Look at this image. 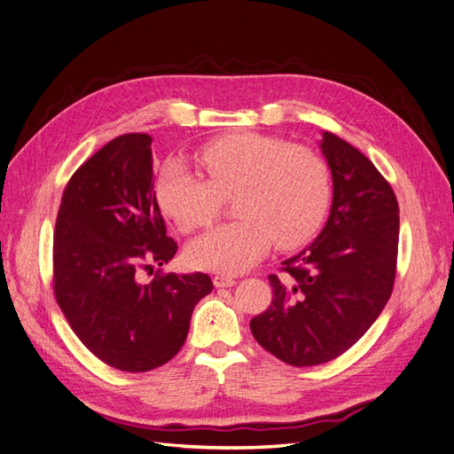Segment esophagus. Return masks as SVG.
<instances>
[{"label":"esophagus","mask_w":454,"mask_h":454,"mask_svg":"<svg viewBox=\"0 0 454 454\" xmlns=\"http://www.w3.org/2000/svg\"><path fill=\"white\" fill-rule=\"evenodd\" d=\"M212 282H214L215 287H231V286L237 284L235 278H232V277H225V274H215V277L212 278Z\"/></svg>","instance_id":"34e87169"}]
</instances>
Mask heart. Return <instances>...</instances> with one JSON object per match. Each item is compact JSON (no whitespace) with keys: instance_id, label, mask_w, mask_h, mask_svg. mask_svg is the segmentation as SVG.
<instances>
[{"instance_id":"b5f03b06","label":"heart","mask_w":454,"mask_h":454,"mask_svg":"<svg viewBox=\"0 0 454 454\" xmlns=\"http://www.w3.org/2000/svg\"><path fill=\"white\" fill-rule=\"evenodd\" d=\"M195 160L206 177L180 159L162 164L155 195L177 231L208 227L232 199L239 219L204 232L187 248L197 269L237 274L274 244L294 250L318 231L329 204V170L314 149L274 136L239 132L200 145Z\"/></svg>"}]
</instances>
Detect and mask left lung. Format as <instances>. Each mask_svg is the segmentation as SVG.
<instances>
[{"instance_id":"1","label":"left lung","mask_w":454,"mask_h":454,"mask_svg":"<svg viewBox=\"0 0 454 454\" xmlns=\"http://www.w3.org/2000/svg\"><path fill=\"white\" fill-rule=\"evenodd\" d=\"M333 204L320 237L270 274L272 303L250 322L255 340L287 365L327 364L379 318L394 290L400 208L358 149L324 132Z\"/></svg>"}]
</instances>
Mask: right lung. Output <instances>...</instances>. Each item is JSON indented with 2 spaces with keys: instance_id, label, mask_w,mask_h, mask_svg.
<instances>
[{
  "instance_id": "right-lung-1",
  "label": "right lung",
  "mask_w": 454,
  "mask_h": 454,
  "mask_svg": "<svg viewBox=\"0 0 454 454\" xmlns=\"http://www.w3.org/2000/svg\"><path fill=\"white\" fill-rule=\"evenodd\" d=\"M149 134H122L67 182L54 227L52 290L79 340L104 364L144 373L184 347L191 314L214 290L208 274L162 272L167 237L153 189ZM160 269L151 283L141 272Z\"/></svg>"
}]
</instances>
